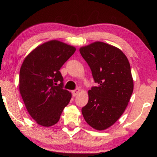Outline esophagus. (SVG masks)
<instances>
[{
  "label": "esophagus",
  "mask_w": 157,
  "mask_h": 157,
  "mask_svg": "<svg viewBox=\"0 0 157 157\" xmlns=\"http://www.w3.org/2000/svg\"><path fill=\"white\" fill-rule=\"evenodd\" d=\"M79 91H80V90H79V89H77L75 90H74V91H73L72 94H73V95L74 97H75L76 95H78V94L79 93Z\"/></svg>",
  "instance_id": "34e87169"
}]
</instances>
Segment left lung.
Returning <instances> with one entry per match:
<instances>
[{
  "instance_id": "left-lung-1",
  "label": "left lung",
  "mask_w": 157,
  "mask_h": 157,
  "mask_svg": "<svg viewBox=\"0 0 157 157\" xmlns=\"http://www.w3.org/2000/svg\"><path fill=\"white\" fill-rule=\"evenodd\" d=\"M79 52L97 84L88 91L82 113L90 126L102 131L113 125L128 105L134 89L130 64L121 50L104 42L82 46Z\"/></svg>"
}]
</instances>
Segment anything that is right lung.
<instances>
[{
    "instance_id": "obj_1",
    "label": "right lung",
    "mask_w": 157,
    "mask_h": 157,
    "mask_svg": "<svg viewBox=\"0 0 157 157\" xmlns=\"http://www.w3.org/2000/svg\"><path fill=\"white\" fill-rule=\"evenodd\" d=\"M75 50L74 46L51 40L36 47L23 60L19 91L28 112L39 125L48 127L57 123L70 102L72 95L62 89L59 69Z\"/></svg>"
}]
</instances>
